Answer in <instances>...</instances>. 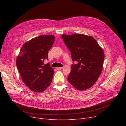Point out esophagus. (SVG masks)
<instances>
[{
	"mask_svg": "<svg viewBox=\"0 0 126 126\" xmlns=\"http://www.w3.org/2000/svg\"><path fill=\"white\" fill-rule=\"evenodd\" d=\"M63 69L62 67H57V69L58 70H61V69Z\"/></svg>",
	"mask_w": 126,
	"mask_h": 126,
	"instance_id": "1",
	"label": "esophagus"
}]
</instances>
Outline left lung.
Wrapping results in <instances>:
<instances>
[{"instance_id":"obj_1","label":"left lung","mask_w":126,"mask_h":126,"mask_svg":"<svg viewBox=\"0 0 126 126\" xmlns=\"http://www.w3.org/2000/svg\"><path fill=\"white\" fill-rule=\"evenodd\" d=\"M62 39L71 52L72 61L67 80L78 90L87 89L100 76L104 60V52L96 40L83 34L62 35Z\"/></svg>"}]
</instances>
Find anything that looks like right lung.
Returning a JSON list of instances; mask_svg holds the SVG:
<instances>
[{"label":"right lung","instance_id":"obj_1","mask_svg":"<svg viewBox=\"0 0 126 126\" xmlns=\"http://www.w3.org/2000/svg\"><path fill=\"white\" fill-rule=\"evenodd\" d=\"M55 41L53 35H41L24 43L16 60L17 69L24 84L36 92L44 91L50 85L54 70L48 60V52Z\"/></svg>","mask_w":126,"mask_h":126}]
</instances>
